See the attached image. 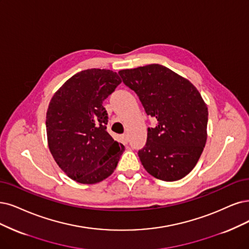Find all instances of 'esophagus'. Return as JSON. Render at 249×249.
<instances>
[{
    "mask_svg": "<svg viewBox=\"0 0 249 249\" xmlns=\"http://www.w3.org/2000/svg\"><path fill=\"white\" fill-rule=\"evenodd\" d=\"M122 141H123V142H124L125 144H127V142H128V135H127L126 133L122 135Z\"/></svg>",
    "mask_w": 249,
    "mask_h": 249,
    "instance_id": "1",
    "label": "esophagus"
}]
</instances>
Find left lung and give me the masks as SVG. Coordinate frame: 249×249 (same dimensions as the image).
I'll return each mask as SVG.
<instances>
[{"mask_svg":"<svg viewBox=\"0 0 249 249\" xmlns=\"http://www.w3.org/2000/svg\"><path fill=\"white\" fill-rule=\"evenodd\" d=\"M124 84L139 95L145 113L157 119L148 128L139 157L152 177L176 181L189 174L207 140L208 109L192 83L161 64L119 71Z\"/></svg>","mask_w":249,"mask_h":249,"instance_id":"1","label":"left lung"}]
</instances>
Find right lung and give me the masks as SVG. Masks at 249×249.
<instances>
[{
  "mask_svg": "<svg viewBox=\"0 0 249 249\" xmlns=\"http://www.w3.org/2000/svg\"><path fill=\"white\" fill-rule=\"evenodd\" d=\"M116 71L77 72L54 93L46 114L49 150L67 176L84 185L108 178L125 148L107 131L104 100L121 83Z\"/></svg>",
  "mask_w": 249,
  "mask_h": 249,
  "instance_id": "obj_1",
  "label": "right lung"
}]
</instances>
